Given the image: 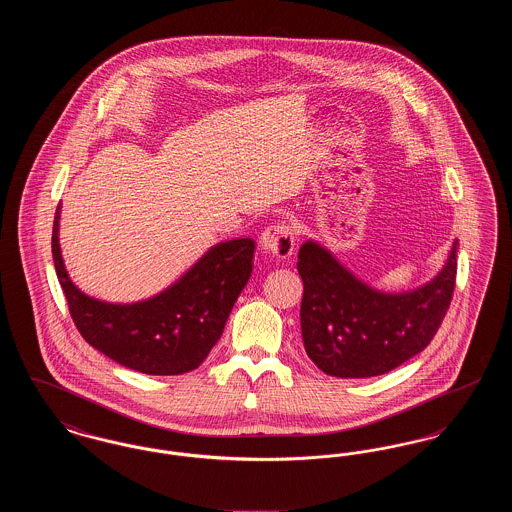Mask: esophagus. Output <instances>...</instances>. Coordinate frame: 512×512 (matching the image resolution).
<instances>
[{"instance_id": "34e87169", "label": "esophagus", "mask_w": 512, "mask_h": 512, "mask_svg": "<svg viewBox=\"0 0 512 512\" xmlns=\"http://www.w3.org/2000/svg\"><path fill=\"white\" fill-rule=\"evenodd\" d=\"M261 245L272 257L288 259L295 249V228L286 222L267 226L261 234Z\"/></svg>"}]
</instances>
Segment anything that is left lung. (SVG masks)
<instances>
[{
	"label": "left lung",
	"mask_w": 512,
	"mask_h": 512,
	"mask_svg": "<svg viewBox=\"0 0 512 512\" xmlns=\"http://www.w3.org/2000/svg\"><path fill=\"white\" fill-rule=\"evenodd\" d=\"M438 276L413 292L368 288L315 242L299 249L301 334L309 359L336 378L380 376L434 340L457 280V247Z\"/></svg>",
	"instance_id": "left-lung-1"
}]
</instances>
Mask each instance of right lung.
Masks as SVG:
<instances>
[{
  "label": "right lung",
  "instance_id": "right-lung-1",
  "mask_svg": "<svg viewBox=\"0 0 512 512\" xmlns=\"http://www.w3.org/2000/svg\"><path fill=\"white\" fill-rule=\"evenodd\" d=\"M59 215L61 207L53 220L51 253L80 336L119 365L151 376L184 374L201 365L251 276L255 242L217 244L165 292L117 305L88 297L71 282L59 249Z\"/></svg>",
  "mask_w": 512,
  "mask_h": 512
}]
</instances>
